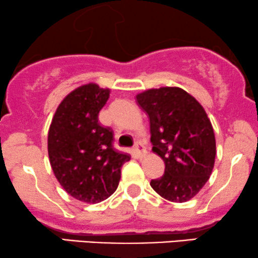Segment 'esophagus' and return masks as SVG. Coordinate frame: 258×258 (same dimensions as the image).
<instances>
[{
	"label": "esophagus",
	"mask_w": 258,
	"mask_h": 258,
	"mask_svg": "<svg viewBox=\"0 0 258 258\" xmlns=\"http://www.w3.org/2000/svg\"><path fill=\"white\" fill-rule=\"evenodd\" d=\"M134 150H135L136 155L139 156V158H143V156H145L146 153H147L145 146H143L142 143H136L135 148H134Z\"/></svg>",
	"instance_id": "obj_1"
}]
</instances>
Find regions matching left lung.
<instances>
[{
    "label": "left lung",
    "mask_w": 258,
    "mask_h": 258,
    "mask_svg": "<svg viewBox=\"0 0 258 258\" xmlns=\"http://www.w3.org/2000/svg\"><path fill=\"white\" fill-rule=\"evenodd\" d=\"M136 99L149 117L153 152L166 166L165 174L150 186L169 202L192 199L215 166V133L205 110L180 88L150 89Z\"/></svg>",
    "instance_id": "left-lung-1"
}]
</instances>
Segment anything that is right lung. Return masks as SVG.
Here are the masks:
<instances>
[{"label": "right lung", "instance_id": "add662e5", "mask_svg": "<svg viewBox=\"0 0 258 258\" xmlns=\"http://www.w3.org/2000/svg\"><path fill=\"white\" fill-rule=\"evenodd\" d=\"M110 97L95 83L82 85L60 103L48 130L51 167L62 188L80 202L96 204L117 189L130 155L113 148V134L98 122Z\"/></svg>", "mask_w": 258, "mask_h": 258}]
</instances>
